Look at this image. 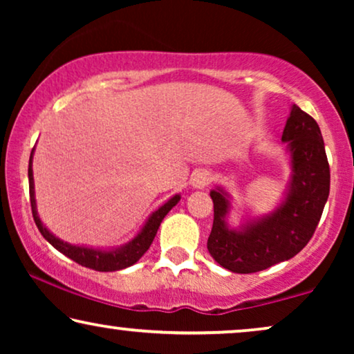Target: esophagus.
I'll use <instances>...</instances> for the list:
<instances>
[{
	"instance_id": "34e87169",
	"label": "esophagus",
	"mask_w": 354,
	"mask_h": 354,
	"mask_svg": "<svg viewBox=\"0 0 354 354\" xmlns=\"http://www.w3.org/2000/svg\"><path fill=\"white\" fill-rule=\"evenodd\" d=\"M209 182H211V174L207 172V171H205V169L193 172V176L190 178L192 187L196 188V190H203V188L209 185Z\"/></svg>"
}]
</instances>
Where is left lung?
Instances as JSON below:
<instances>
[{"label": "left lung", "mask_w": 354, "mask_h": 354, "mask_svg": "<svg viewBox=\"0 0 354 354\" xmlns=\"http://www.w3.org/2000/svg\"><path fill=\"white\" fill-rule=\"evenodd\" d=\"M282 142L292 172L272 211L230 225L232 195L224 187L209 192L214 222L207 251L230 272H258L292 259L311 240L322 216L330 190V169L321 129L311 115L292 104Z\"/></svg>", "instance_id": "left-lung-1"}]
</instances>
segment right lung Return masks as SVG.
<instances>
[{"mask_svg": "<svg viewBox=\"0 0 354 354\" xmlns=\"http://www.w3.org/2000/svg\"><path fill=\"white\" fill-rule=\"evenodd\" d=\"M33 153L35 148L32 149L30 159H28V190H30V205H32V214L33 221L40 230V234L45 236L48 243L55 246V248L62 253L67 258H71L80 266L85 268L100 270V272H114V270H120L125 268H130L142 256L147 253L149 246H151L156 232L161 225V222L169 211L180 201V193L169 198V200L158 207L156 211H153L148 216V219L145 221L142 229L137 232V235L133 239H130L127 243L120 246H111V248H100V246H86V245H74L69 241L61 240L59 236H56L48 227L43 224L40 219V214L37 211V200H35V182H33Z\"/></svg>", "mask_w": 354, "mask_h": 354, "instance_id": "1", "label": "right lung"}]
</instances>
